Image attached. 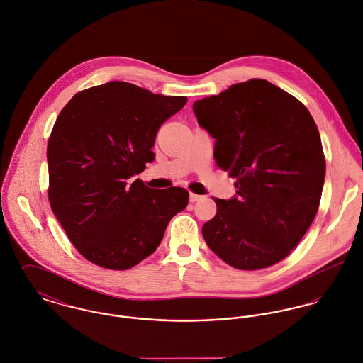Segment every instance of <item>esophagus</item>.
Returning <instances> with one entry per match:
<instances>
[{"mask_svg": "<svg viewBox=\"0 0 363 363\" xmlns=\"http://www.w3.org/2000/svg\"><path fill=\"white\" fill-rule=\"evenodd\" d=\"M201 196H199V195H196V194H192V192H191V195H189V201H192V203L201 201Z\"/></svg>", "mask_w": 363, "mask_h": 363, "instance_id": "34e87169", "label": "esophagus"}]
</instances>
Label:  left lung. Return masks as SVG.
<instances>
[{"mask_svg": "<svg viewBox=\"0 0 363 363\" xmlns=\"http://www.w3.org/2000/svg\"><path fill=\"white\" fill-rule=\"evenodd\" d=\"M194 113L216 139V164L237 179L238 195L214 198L204 241L238 270L281 262L306 234L322 198L325 159L311 113L264 79L196 100Z\"/></svg>", "mask_w": 363, "mask_h": 363, "instance_id": "1", "label": "left lung"}]
</instances>
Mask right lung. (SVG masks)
Returning a JSON list of instances; mask_svg holds the SVG:
<instances>
[{
	"label": "right lung",
	"mask_w": 363,
	"mask_h": 363,
	"mask_svg": "<svg viewBox=\"0 0 363 363\" xmlns=\"http://www.w3.org/2000/svg\"><path fill=\"white\" fill-rule=\"evenodd\" d=\"M186 101L114 81L82 90L61 110L47 146L48 201L89 262L110 270L136 266L186 207L184 188L160 191L132 182L155 160L160 126Z\"/></svg>",
	"instance_id": "obj_1"
}]
</instances>
